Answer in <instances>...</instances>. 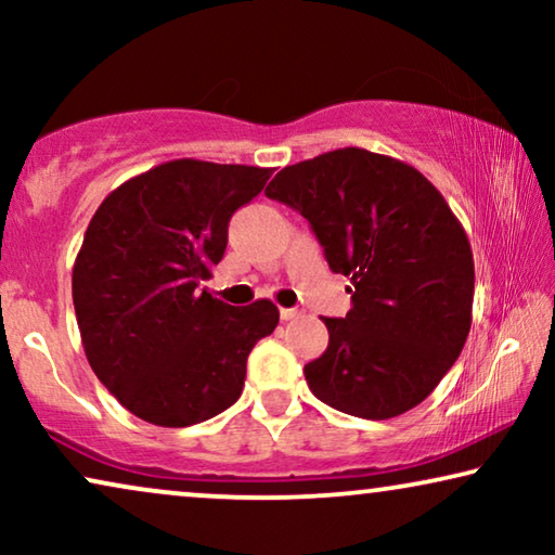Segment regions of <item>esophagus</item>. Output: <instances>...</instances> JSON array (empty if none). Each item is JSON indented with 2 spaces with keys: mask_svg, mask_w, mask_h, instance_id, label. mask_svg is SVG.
<instances>
[{
  "mask_svg": "<svg viewBox=\"0 0 555 555\" xmlns=\"http://www.w3.org/2000/svg\"><path fill=\"white\" fill-rule=\"evenodd\" d=\"M298 315H300L298 308H280V318H283V321H293V318Z\"/></svg>",
  "mask_w": 555,
  "mask_h": 555,
  "instance_id": "obj_1",
  "label": "esophagus"
}]
</instances>
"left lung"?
<instances>
[{
	"label": "left lung",
	"mask_w": 555,
	"mask_h": 555,
	"mask_svg": "<svg viewBox=\"0 0 555 555\" xmlns=\"http://www.w3.org/2000/svg\"><path fill=\"white\" fill-rule=\"evenodd\" d=\"M264 194L300 211L328 268L351 280L353 308L323 318L328 348L306 363L310 391L361 420L422 404L473 323V249L444 196L414 166L366 149L285 166Z\"/></svg>",
	"instance_id": "8db88e82"
}]
</instances>
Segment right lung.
I'll return each mask as SVG.
<instances>
[{"label": "right lung", "instance_id": "obj_1", "mask_svg": "<svg viewBox=\"0 0 555 555\" xmlns=\"http://www.w3.org/2000/svg\"><path fill=\"white\" fill-rule=\"evenodd\" d=\"M270 171L179 158L128 179L90 219L73 268L82 348L139 420L189 427L240 399L247 356L280 313L270 300L227 306L202 283Z\"/></svg>", "mask_w": 555, "mask_h": 555}]
</instances>
